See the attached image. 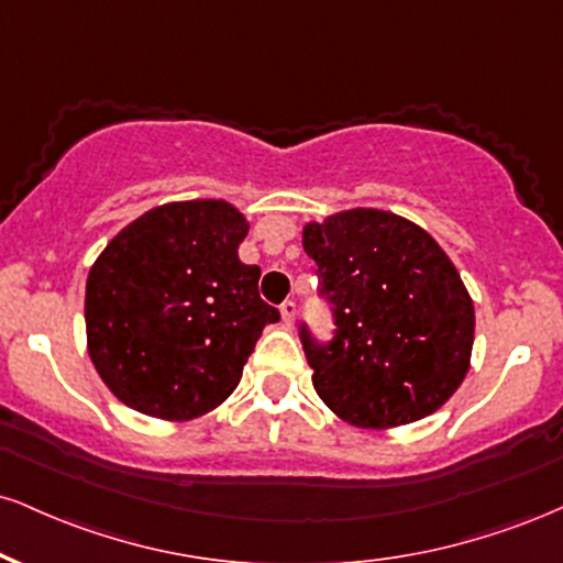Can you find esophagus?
Listing matches in <instances>:
<instances>
[{
  "mask_svg": "<svg viewBox=\"0 0 563 563\" xmlns=\"http://www.w3.org/2000/svg\"><path fill=\"white\" fill-rule=\"evenodd\" d=\"M280 317H283V324H286L288 330L294 328V322H296V301H283Z\"/></svg>",
  "mask_w": 563,
  "mask_h": 563,
  "instance_id": "obj_1",
  "label": "esophagus"
}]
</instances>
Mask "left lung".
Returning a JSON list of instances; mask_svg holds the SVG:
<instances>
[{
  "instance_id": "1",
  "label": "left lung",
  "mask_w": 563,
  "mask_h": 563,
  "mask_svg": "<svg viewBox=\"0 0 563 563\" xmlns=\"http://www.w3.org/2000/svg\"><path fill=\"white\" fill-rule=\"evenodd\" d=\"M335 335L301 324L317 396L343 422L388 430L432 415L470 372L475 307L428 230L383 209H346L303 225Z\"/></svg>"
}]
</instances>
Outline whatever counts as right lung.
<instances>
[{
	"mask_svg": "<svg viewBox=\"0 0 563 563\" xmlns=\"http://www.w3.org/2000/svg\"><path fill=\"white\" fill-rule=\"evenodd\" d=\"M249 222L222 199L170 201L120 230L88 269L86 341L99 377L141 415L196 419L241 383L264 324Z\"/></svg>",
	"mask_w": 563,
	"mask_h": 563,
	"instance_id": "add662e5",
	"label": "right lung"
}]
</instances>
